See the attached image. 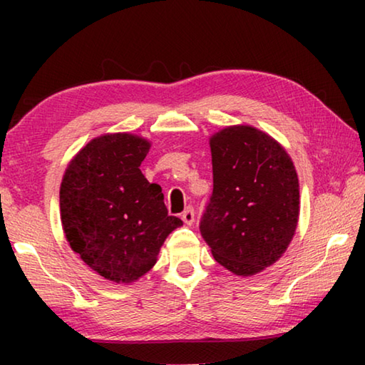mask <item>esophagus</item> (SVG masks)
<instances>
[{
    "instance_id": "obj_1",
    "label": "esophagus",
    "mask_w": 365,
    "mask_h": 365,
    "mask_svg": "<svg viewBox=\"0 0 365 365\" xmlns=\"http://www.w3.org/2000/svg\"><path fill=\"white\" fill-rule=\"evenodd\" d=\"M182 220H183L187 225H193V222H195V211H193V207L188 206L187 209H185V211L182 212Z\"/></svg>"
}]
</instances>
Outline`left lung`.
Returning a JSON list of instances; mask_svg holds the SVG:
<instances>
[{"instance_id": "8db88e82", "label": "left lung", "mask_w": 365, "mask_h": 365, "mask_svg": "<svg viewBox=\"0 0 365 365\" xmlns=\"http://www.w3.org/2000/svg\"><path fill=\"white\" fill-rule=\"evenodd\" d=\"M214 188L200 230L215 261L250 277L279 261L298 225L299 182L279 141L251 125L209 140Z\"/></svg>"}]
</instances>
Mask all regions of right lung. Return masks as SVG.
<instances>
[{
    "label": "right lung",
    "mask_w": 365,
    "mask_h": 365,
    "mask_svg": "<svg viewBox=\"0 0 365 365\" xmlns=\"http://www.w3.org/2000/svg\"><path fill=\"white\" fill-rule=\"evenodd\" d=\"M150 146L132 133L101 135L76 154L61 183V222L72 251L115 283L151 270L164 240L183 225L168 214L163 188L141 174Z\"/></svg>",
    "instance_id": "obj_1"
}]
</instances>
